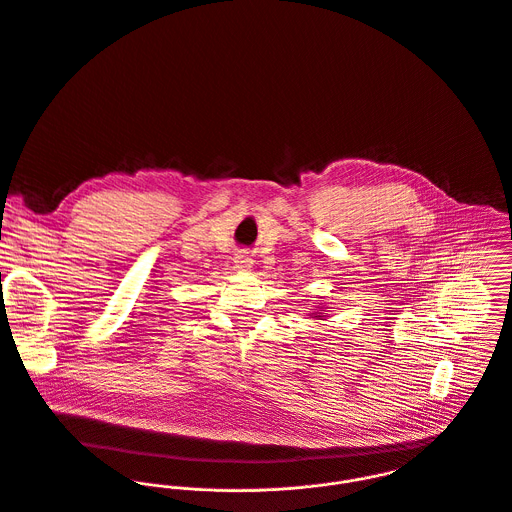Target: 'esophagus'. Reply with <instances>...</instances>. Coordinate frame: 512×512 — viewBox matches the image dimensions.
I'll use <instances>...</instances> for the list:
<instances>
[{"label": "esophagus", "instance_id": "obj_1", "mask_svg": "<svg viewBox=\"0 0 512 512\" xmlns=\"http://www.w3.org/2000/svg\"><path fill=\"white\" fill-rule=\"evenodd\" d=\"M233 263H235V269L239 271H247L253 267V259L247 251H239L235 257H233Z\"/></svg>", "mask_w": 512, "mask_h": 512}]
</instances>
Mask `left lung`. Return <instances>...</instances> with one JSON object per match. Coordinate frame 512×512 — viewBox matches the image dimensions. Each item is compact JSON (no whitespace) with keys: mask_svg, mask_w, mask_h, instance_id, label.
I'll return each instance as SVG.
<instances>
[{"mask_svg":"<svg viewBox=\"0 0 512 512\" xmlns=\"http://www.w3.org/2000/svg\"><path fill=\"white\" fill-rule=\"evenodd\" d=\"M308 318H314V320H326V310L324 308H316V310H312L310 314H308Z\"/></svg>","mask_w":512,"mask_h":512,"instance_id":"left-lung-1","label":"left lung"}]
</instances>
